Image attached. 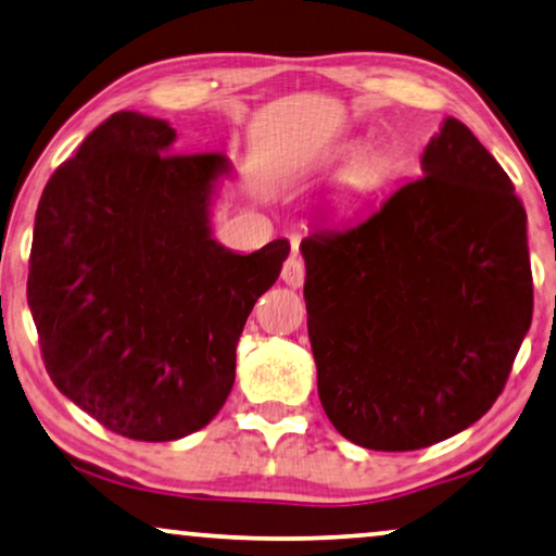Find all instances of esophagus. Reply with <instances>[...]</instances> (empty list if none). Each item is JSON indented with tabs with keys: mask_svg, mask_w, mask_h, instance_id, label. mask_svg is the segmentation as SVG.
<instances>
[{
	"mask_svg": "<svg viewBox=\"0 0 556 556\" xmlns=\"http://www.w3.org/2000/svg\"><path fill=\"white\" fill-rule=\"evenodd\" d=\"M281 281L294 289L304 285V264L296 254L289 256V260L285 262V267H281Z\"/></svg>",
	"mask_w": 556,
	"mask_h": 556,
	"instance_id": "34e87169",
	"label": "esophagus"
}]
</instances>
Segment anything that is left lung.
<instances>
[{
    "mask_svg": "<svg viewBox=\"0 0 556 556\" xmlns=\"http://www.w3.org/2000/svg\"><path fill=\"white\" fill-rule=\"evenodd\" d=\"M424 178L302 239L317 390L363 448L456 435L506 386L531 325L527 211L479 138L445 118Z\"/></svg>",
    "mask_w": 556,
    "mask_h": 556,
    "instance_id": "1",
    "label": "left lung"
}]
</instances>
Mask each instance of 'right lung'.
Segmentation results:
<instances>
[{
  "label": "right lung",
  "instance_id": "1",
  "mask_svg": "<svg viewBox=\"0 0 556 556\" xmlns=\"http://www.w3.org/2000/svg\"><path fill=\"white\" fill-rule=\"evenodd\" d=\"M168 121L113 113L47 181L27 304L47 372L108 431L178 441L222 410L237 342L289 241L239 254L211 233L222 153L178 155Z\"/></svg>",
  "mask_w": 556,
  "mask_h": 556
}]
</instances>
